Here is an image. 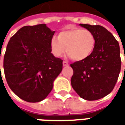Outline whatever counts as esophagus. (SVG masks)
Here are the masks:
<instances>
[{
	"label": "esophagus",
	"mask_w": 125,
	"mask_h": 125,
	"mask_svg": "<svg viewBox=\"0 0 125 125\" xmlns=\"http://www.w3.org/2000/svg\"><path fill=\"white\" fill-rule=\"evenodd\" d=\"M62 65H63L64 67H67V66H69L68 62H65V61H63V62H62Z\"/></svg>",
	"instance_id": "34e87169"
}]
</instances>
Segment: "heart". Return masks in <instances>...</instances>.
Returning a JSON list of instances; mask_svg holds the SVG:
<instances>
[{"instance_id": "b5f03b06", "label": "heart", "mask_w": 125, "mask_h": 125, "mask_svg": "<svg viewBox=\"0 0 125 125\" xmlns=\"http://www.w3.org/2000/svg\"><path fill=\"white\" fill-rule=\"evenodd\" d=\"M53 54L60 57L66 51L75 61L87 59L93 53L95 37L91 31L77 27L70 26L59 32L58 38L53 37L50 42Z\"/></svg>"}]
</instances>
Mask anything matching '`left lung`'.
Listing matches in <instances>:
<instances>
[{"label":"left lung","instance_id":"obj_1","mask_svg":"<svg viewBox=\"0 0 125 125\" xmlns=\"http://www.w3.org/2000/svg\"><path fill=\"white\" fill-rule=\"evenodd\" d=\"M79 25L93 33L95 46L87 59L70 65L74 70L71 84L81 98L97 100L110 93L117 82L121 68L120 46L103 26Z\"/></svg>","mask_w":125,"mask_h":125}]
</instances>
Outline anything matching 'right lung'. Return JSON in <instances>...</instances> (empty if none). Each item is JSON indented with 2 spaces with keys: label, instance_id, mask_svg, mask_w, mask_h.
Returning a JSON list of instances; mask_svg holds the SVG:
<instances>
[{
  "label": "right lung",
  "instance_id": "add662e5",
  "mask_svg": "<svg viewBox=\"0 0 125 125\" xmlns=\"http://www.w3.org/2000/svg\"><path fill=\"white\" fill-rule=\"evenodd\" d=\"M54 33L44 23L26 26L7 44L3 60L5 79L12 92L28 102L44 99L62 72V60L51 53Z\"/></svg>",
  "mask_w": 125,
  "mask_h": 125
}]
</instances>
